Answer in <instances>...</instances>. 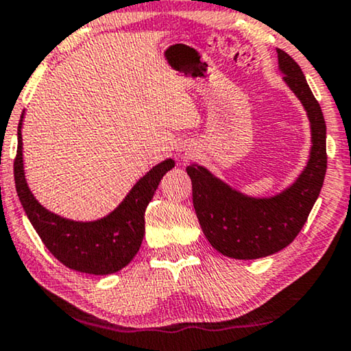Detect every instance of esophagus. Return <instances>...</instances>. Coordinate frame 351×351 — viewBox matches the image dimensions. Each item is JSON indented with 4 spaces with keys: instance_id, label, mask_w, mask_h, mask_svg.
Returning <instances> with one entry per match:
<instances>
[{
    "instance_id": "esophagus-1",
    "label": "esophagus",
    "mask_w": 351,
    "mask_h": 351,
    "mask_svg": "<svg viewBox=\"0 0 351 351\" xmlns=\"http://www.w3.org/2000/svg\"><path fill=\"white\" fill-rule=\"evenodd\" d=\"M179 156L182 158V160H186V158L193 156V152H191V148H184V150H180Z\"/></svg>"
}]
</instances>
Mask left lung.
Instances as JSON below:
<instances>
[{"mask_svg": "<svg viewBox=\"0 0 351 351\" xmlns=\"http://www.w3.org/2000/svg\"><path fill=\"white\" fill-rule=\"evenodd\" d=\"M276 52L282 81L304 105L311 129L308 162L294 184L275 196L254 198L232 189L203 166H186L204 237L220 254L238 261L271 256L294 241L318 199L328 167L326 123L318 100L297 62L285 51Z\"/></svg>", "mask_w": 351, "mask_h": 351, "instance_id": "8db88e82", "label": "left lung"}]
</instances>
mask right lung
I'll use <instances>...</instances> for the list:
<instances>
[{
  "label": "right lung",
  "instance_id": "obj_1",
  "mask_svg": "<svg viewBox=\"0 0 351 351\" xmlns=\"http://www.w3.org/2000/svg\"><path fill=\"white\" fill-rule=\"evenodd\" d=\"M22 121L17 129V155L14 161L16 190L33 228L57 261L71 270L89 275H112L128 265L141 249L145 234V209L162 176L174 167V160L153 166L137 180L117 209L102 219L78 222L60 217L45 206L28 189L23 172Z\"/></svg>",
  "mask_w": 351,
  "mask_h": 351
}]
</instances>
